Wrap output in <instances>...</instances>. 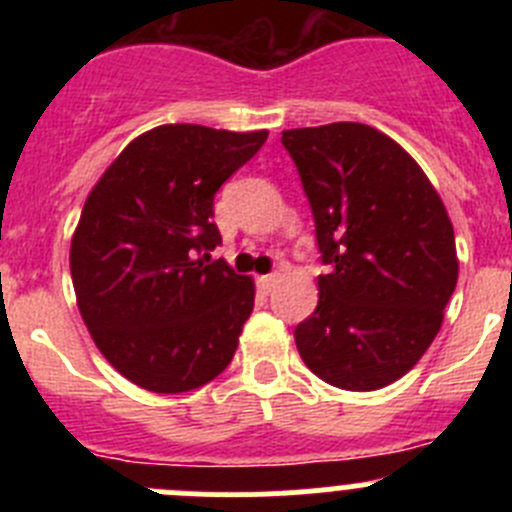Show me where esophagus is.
Instances as JSON below:
<instances>
[{
	"label": "esophagus",
	"mask_w": 512,
	"mask_h": 512,
	"mask_svg": "<svg viewBox=\"0 0 512 512\" xmlns=\"http://www.w3.org/2000/svg\"><path fill=\"white\" fill-rule=\"evenodd\" d=\"M257 285H260L262 292L270 294L272 289H275V285H277V275H262L260 280H257Z\"/></svg>",
	"instance_id": "34e87169"
}]
</instances>
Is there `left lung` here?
Here are the masks:
<instances>
[{
  "instance_id": "obj_1",
  "label": "left lung",
  "mask_w": 512,
  "mask_h": 512,
  "mask_svg": "<svg viewBox=\"0 0 512 512\" xmlns=\"http://www.w3.org/2000/svg\"><path fill=\"white\" fill-rule=\"evenodd\" d=\"M312 205L319 302L294 329L299 356L337 389L394 384L426 354L458 282L441 195L394 138L366 123L282 131Z\"/></svg>"
}]
</instances>
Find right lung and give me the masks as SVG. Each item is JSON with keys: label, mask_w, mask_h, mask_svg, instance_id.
Wrapping results in <instances>:
<instances>
[{"label": "right lung", "mask_w": 512, "mask_h": 512, "mask_svg": "<svg viewBox=\"0 0 512 512\" xmlns=\"http://www.w3.org/2000/svg\"><path fill=\"white\" fill-rule=\"evenodd\" d=\"M267 131L165 123L133 138L98 178L71 237V280L108 364L153 394H183L223 374L255 282L223 260L213 198Z\"/></svg>", "instance_id": "right-lung-1"}]
</instances>
